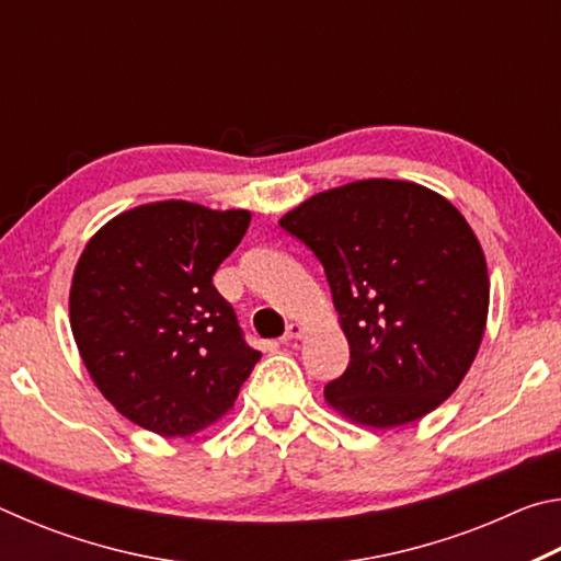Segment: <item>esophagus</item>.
Masks as SVG:
<instances>
[{
	"mask_svg": "<svg viewBox=\"0 0 561 561\" xmlns=\"http://www.w3.org/2000/svg\"><path fill=\"white\" fill-rule=\"evenodd\" d=\"M304 334H307V327H304L301 321H291V324L287 327V334L282 336V341H294V339H301Z\"/></svg>",
	"mask_w": 561,
	"mask_h": 561,
	"instance_id": "1",
	"label": "esophagus"
}]
</instances>
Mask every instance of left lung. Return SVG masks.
<instances>
[{"label":"left lung","mask_w":561,"mask_h":561,"mask_svg":"<svg viewBox=\"0 0 561 561\" xmlns=\"http://www.w3.org/2000/svg\"><path fill=\"white\" fill-rule=\"evenodd\" d=\"M324 264L346 374L327 405L374 431L413 423L455 393L485 336V252L450 201L411 180L324 190L282 217Z\"/></svg>","instance_id":"left-lung-1"}]
</instances>
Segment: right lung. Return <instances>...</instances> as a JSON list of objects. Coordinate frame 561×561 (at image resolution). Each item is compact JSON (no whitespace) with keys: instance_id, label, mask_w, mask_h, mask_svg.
Wrapping results in <instances>:
<instances>
[{"instance_id":"1","label":"right lung","mask_w":561,"mask_h":561,"mask_svg":"<svg viewBox=\"0 0 561 561\" xmlns=\"http://www.w3.org/2000/svg\"><path fill=\"white\" fill-rule=\"evenodd\" d=\"M250 210L146 203L83 247L69 289L71 334L101 396L163 438L220 423L260 360L213 274Z\"/></svg>"}]
</instances>
